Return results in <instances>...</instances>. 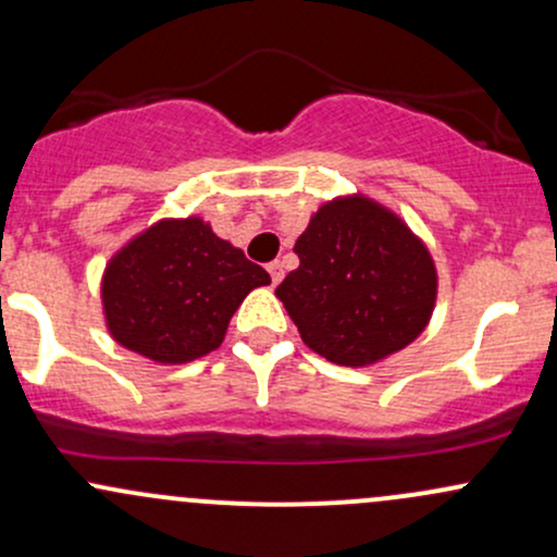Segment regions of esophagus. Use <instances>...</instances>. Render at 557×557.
<instances>
[{"mask_svg": "<svg viewBox=\"0 0 557 557\" xmlns=\"http://www.w3.org/2000/svg\"><path fill=\"white\" fill-rule=\"evenodd\" d=\"M267 269H269V274H272V285H280V280H283V274H285L283 264H280V261H272Z\"/></svg>", "mask_w": 557, "mask_h": 557, "instance_id": "esophagus-1", "label": "esophagus"}]
</instances>
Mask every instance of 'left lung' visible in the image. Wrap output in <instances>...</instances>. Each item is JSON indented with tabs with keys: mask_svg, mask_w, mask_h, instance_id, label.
I'll use <instances>...</instances> for the list:
<instances>
[{
	"mask_svg": "<svg viewBox=\"0 0 557 557\" xmlns=\"http://www.w3.org/2000/svg\"><path fill=\"white\" fill-rule=\"evenodd\" d=\"M277 298L327 362L368 368L412 344L436 307V264L412 230L364 195L327 200L296 240Z\"/></svg>",
	"mask_w": 557,
	"mask_h": 557,
	"instance_id": "left-lung-1",
	"label": "left lung"
}]
</instances>
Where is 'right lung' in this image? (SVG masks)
<instances>
[{"label": "right lung", "mask_w": 557, "mask_h": 557, "mask_svg": "<svg viewBox=\"0 0 557 557\" xmlns=\"http://www.w3.org/2000/svg\"><path fill=\"white\" fill-rule=\"evenodd\" d=\"M269 274L200 216L161 219L132 237L102 274V311L115 344L161 364L222 346L243 298Z\"/></svg>", "instance_id": "obj_1"}]
</instances>
